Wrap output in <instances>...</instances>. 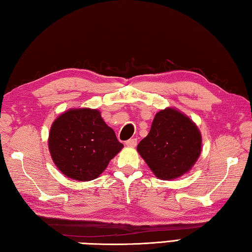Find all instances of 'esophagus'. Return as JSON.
I'll return each instance as SVG.
<instances>
[{
	"instance_id": "esophagus-1",
	"label": "esophagus",
	"mask_w": 252,
	"mask_h": 252,
	"mask_svg": "<svg viewBox=\"0 0 252 252\" xmlns=\"http://www.w3.org/2000/svg\"><path fill=\"white\" fill-rule=\"evenodd\" d=\"M125 144H126L128 147H135L136 145H137V139H136V138H130V139H128V140H126Z\"/></svg>"
}]
</instances>
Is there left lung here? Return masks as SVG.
I'll return each mask as SVG.
<instances>
[{
	"label": "left lung",
	"instance_id": "left-lung-1",
	"mask_svg": "<svg viewBox=\"0 0 252 252\" xmlns=\"http://www.w3.org/2000/svg\"><path fill=\"white\" fill-rule=\"evenodd\" d=\"M137 151L156 177L175 179L191 168L201 152V135L190 119L166 108L156 114Z\"/></svg>",
	"mask_w": 252,
	"mask_h": 252
}]
</instances>
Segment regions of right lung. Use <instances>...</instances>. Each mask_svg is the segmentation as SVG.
<instances>
[{"instance_id":"add662e5","label":"right lung","mask_w":252,"mask_h":252,"mask_svg":"<svg viewBox=\"0 0 252 252\" xmlns=\"http://www.w3.org/2000/svg\"><path fill=\"white\" fill-rule=\"evenodd\" d=\"M124 147L96 109H69L53 123L48 148L62 173L79 182L98 177Z\"/></svg>"}]
</instances>
